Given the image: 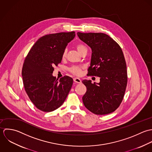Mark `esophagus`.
Wrapping results in <instances>:
<instances>
[{
	"label": "esophagus",
	"instance_id": "34e87169",
	"mask_svg": "<svg viewBox=\"0 0 152 152\" xmlns=\"http://www.w3.org/2000/svg\"><path fill=\"white\" fill-rule=\"evenodd\" d=\"M73 80L75 83H82V81L81 80L79 79V78H77V77H75L73 79Z\"/></svg>",
	"mask_w": 152,
	"mask_h": 152
}]
</instances>
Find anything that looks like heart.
<instances>
[{
	"mask_svg": "<svg viewBox=\"0 0 152 152\" xmlns=\"http://www.w3.org/2000/svg\"><path fill=\"white\" fill-rule=\"evenodd\" d=\"M76 49L77 51L81 54L82 52L85 51H87V49L86 46L82 43H79L76 45ZM66 50H64L62 54V59H64L66 56ZM82 69L83 67L79 66H73L69 69V71L70 73H72L73 75H75L76 76H80L82 74Z\"/></svg>",
	"mask_w": 152,
	"mask_h": 152,
	"instance_id": "obj_1",
	"label": "heart"
}]
</instances>
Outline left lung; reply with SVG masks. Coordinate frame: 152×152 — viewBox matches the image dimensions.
<instances>
[{"label": "left lung", "instance_id": "left-lung-1", "mask_svg": "<svg viewBox=\"0 0 152 152\" xmlns=\"http://www.w3.org/2000/svg\"><path fill=\"white\" fill-rule=\"evenodd\" d=\"M77 34L92 50L87 75L100 77L97 84L91 83V80L82 81L87 89L82 97L83 104L96 115L111 113L121 104L127 83L126 63L121 48L103 33Z\"/></svg>", "mask_w": 152, "mask_h": 152}]
</instances>
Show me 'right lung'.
I'll return each mask as SVG.
<instances>
[{"label":"right lung","instance_id":"add662e5","mask_svg":"<svg viewBox=\"0 0 152 152\" xmlns=\"http://www.w3.org/2000/svg\"><path fill=\"white\" fill-rule=\"evenodd\" d=\"M75 36V31L46 34L39 39L27 55L22 76L25 91L40 110L52 112L66 100L73 80L64 76H53V66L61 63L64 49Z\"/></svg>","mask_w":152,"mask_h":152}]
</instances>
